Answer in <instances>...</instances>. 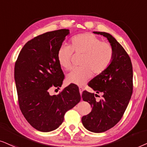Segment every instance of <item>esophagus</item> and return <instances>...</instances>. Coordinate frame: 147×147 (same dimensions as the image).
Returning a JSON list of instances; mask_svg holds the SVG:
<instances>
[{"label":"esophagus","instance_id":"obj_1","mask_svg":"<svg viewBox=\"0 0 147 147\" xmlns=\"http://www.w3.org/2000/svg\"><path fill=\"white\" fill-rule=\"evenodd\" d=\"M79 89L80 94H81V95H82V93H83V89H84L83 87H79Z\"/></svg>","mask_w":147,"mask_h":147}]
</instances>
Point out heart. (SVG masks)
Returning <instances> with one entry per match:
<instances>
[{"label":"heart","instance_id":"1","mask_svg":"<svg viewBox=\"0 0 147 147\" xmlns=\"http://www.w3.org/2000/svg\"><path fill=\"white\" fill-rule=\"evenodd\" d=\"M72 52L83 55L80 66L66 75L68 84L83 85L92 77L93 73L99 75L110 65L113 57L112 47L109 43L101 42L100 39L91 33H83L72 38L70 45H62L57 52L58 64L62 69L72 68Z\"/></svg>","mask_w":147,"mask_h":147}]
</instances>
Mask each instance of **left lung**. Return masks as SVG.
<instances>
[{
    "label": "left lung",
    "instance_id": "left-lung-1",
    "mask_svg": "<svg viewBox=\"0 0 147 147\" xmlns=\"http://www.w3.org/2000/svg\"><path fill=\"white\" fill-rule=\"evenodd\" d=\"M93 33L105 37L113 51L109 67L88 84L97 93H102V99L96 101L95 96L98 95L87 91L82 94L83 101L92 107L91 112L82 118L83 125L91 132L100 133L114 126L124 115L132 94L133 71L128 54L116 39L108 33Z\"/></svg>",
    "mask_w": 147,
    "mask_h": 147
}]
</instances>
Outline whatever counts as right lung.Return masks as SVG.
<instances>
[{"label": "right lung", "mask_w": 147, "mask_h": 147, "mask_svg": "<svg viewBox=\"0 0 147 147\" xmlns=\"http://www.w3.org/2000/svg\"><path fill=\"white\" fill-rule=\"evenodd\" d=\"M69 29L46 32L27 42L15 65V81L19 108L31 126L50 132L63 122L65 113L81 101L79 87L70 84L58 95L51 87H61L64 75L57 52Z\"/></svg>", "instance_id": "right-lung-1"}]
</instances>
